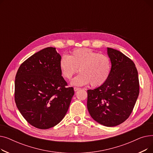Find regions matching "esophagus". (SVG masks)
<instances>
[{"label": "esophagus", "instance_id": "obj_1", "mask_svg": "<svg viewBox=\"0 0 153 153\" xmlns=\"http://www.w3.org/2000/svg\"><path fill=\"white\" fill-rule=\"evenodd\" d=\"M74 91L75 92H76V91H79V90H80V88H79V87H75L74 88Z\"/></svg>", "mask_w": 153, "mask_h": 153}]
</instances>
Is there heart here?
<instances>
[{"label": "heart", "instance_id": "1", "mask_svg": "<svg viewBox=\"0 0 153 153\" xmlns=\"http://www.w3.org/2000/svg\"><path fill=\"white\" fill-rule=\"evenodd\" d=\"M59 65L62 76L67 80H71L79 69L81 73L74 79L72 84L84 85L91 83L92 87H99L107 82L111 67L108 56L89 48L76 49L69 56L62 55Z\"/></svg>", "mask_w": 153, "mask_h": 153}]
</instances>
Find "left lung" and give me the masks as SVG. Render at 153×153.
Segmentation results:
<instances>
[{
    "mask_svg": "<svg viewBox=\"0 0 153 153\" xmlns=\"http://www.w3.org/2000/svg\"><path fill=\"white\" fill-rule=\"evenodd\" d=\"M111 61L107 82L87 91V109L92 118L106 126L124 122L133 110L140 92V84L133 61L122 52L107 48Z\"/></svg>",
    "mask_w": 153,
    "mask_h": 153,
    "instance_id": "8db88e82",
    "label": "left lung"
}]
</instances>
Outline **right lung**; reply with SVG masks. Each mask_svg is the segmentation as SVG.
<instances>
[{
  "mask_svg": "<svg viewBox=\"0 0 153 153\" xmlns=\"http://www.w3.org/2000/svg\"><path fill=\"white\" fill-rule=\"evenodd\" d=\"M61 58L55 48H44L24 61L15 76L16 105L27 122L39 129L58 124L74 94L61 76Z\"/></svg>",
  "mask_w": 153,
  "mask_h": 153,
  "instance_id": "add662e5",
  "label": "right lung"
}]
</instances>
